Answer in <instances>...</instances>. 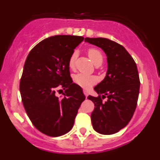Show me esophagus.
I'll list each match as a JSON object with an SVG mask.
<instances>
[{"label":"esophagus","instance_id":"esophagus-1","mask_svg":"<svg viewBox=\"0 0 160 160\" xmlns=\"http://www.w3.org/2000/svg\"><path fill=\"white\" fill-rule=\"evenodd\" d=\"M83 93H84V94H85V96H86V97H87V96H88V92H87V90H83Z\"/></svg>","mask_w":160,"mask_h":160}]
</instances>
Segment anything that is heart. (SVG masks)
<instances>
[{
	"mask_svg": "<svg viewBox=\"0 0 160 160\" xmlns=\"http://www.w3.org/2000/svg\"><path fill=\"white\" fill-rule=\"evenodd\" d=\"M88 55L94 64L98 62H102V53L98 49H90L88 51ZM77 56L78 53L76 51L73 52L71 54V56H70V59H69V66L70 68H73V66H74L75 61L77 59ZM73 82L76 84L78 85L79 87L85 89H88L90 87H92L96 82L95 78L94 77L87 75V74H84V73H78V74L73 76Z\"/></svg>",
	"mask_w": 160,
	"mask_h": 160,
	"instance_id": "b5f03b06",
	"label": "heart"
}]
</instances>
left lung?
<instances>
[{
  "mask_svg": "<svg viewBox=\"0 0 160 160\" xmlns=\"http://www.w3.org/2000/svg\"><path fill=\"white\" fill-rule=\"evenodd\" d=\"M85 42L101 48L107 57L105 78L94 88L99 95L87 98L94 103L91 113L94 131L112 135L129 123L136 108L140 87L136 63L123 46L107 38H86Z\"/></svg>",
  "mask_w": 160,
  "mask_h": 160,
  "instance_id": "left-lung-1",
  "label": "left lung"
}]
</instances>
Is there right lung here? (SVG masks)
<instances>
[{"instance_id": "add662e5", "label": "right lung", "mask_w": 160, "mask_h": 160, "mask_svg": "<svg viewBox=\"0 0 160 160\" xmlns=\"http://www.w3.org/2000/svg\"><path fill=\"white\" fill-rule=\"evenodd\" d=\"M81 36L56 35L31 49L20 82L22 102L35 128L48 136L58 137L70 131L86 96L73 82L69 59L83 41ZM65 90L63 98L56 91Z\"/></svg>"}]
</instances>
